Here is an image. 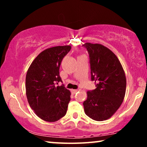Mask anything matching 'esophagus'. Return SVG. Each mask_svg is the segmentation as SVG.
<instances>
[{"label": "esophagus", "instance_id": "esophagus-1", "mask_svg": "<svg viewBox=\"0 0 147 147\" xmlns=\"http://www.w3.org/2000/svg\"><path fill=\"white\" fill-rule=\"evenodd\" d=\"M78 91V89H72V90H71V92H72V93H73L75 94V93H76V92Z\"/></svg>", "mask_w": 147, "mask_h": 147}]
</instances>
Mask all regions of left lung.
Segmentation results:
<instances>
[{
	"label": "left lung",
	"instance_id": "left-lung-1",
	"mask_svg": "<svg viewBox=\"0 0 147 147\" xmlns=\"http://www.w3.org/2000/svg\"><path fill=\"white\" fill-rule=\"evenodd\" d=\"M91 78L96 88L88 91L84 102V111L91 119L102 121L110 118L124 100L126 80L120 61L115 54L100 44L86 43Z\"/></svg>",
	"mask_w": 147,
	"mask_h": 147
}]
</instances>
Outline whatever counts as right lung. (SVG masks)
I'll use <instances>...</instances> for the list:
<instances>
[{"instance_id": "1", "label": "right lung", "mask_w": 147, "mask_h": 147, "mask_svg": "<svg viewBox=\"0 0 147 147\" xmlns=\"http://www.w3.org/2000/svg\"><path fill=\"white\" fill-rule=\"evenodd\" d=\"M71 46L52 47L39 54L30 66L26 76V94L30 106L39 118L55 122L67 113L71 93L59 76L62 59Z\"/></svg>"}]
</instances>
